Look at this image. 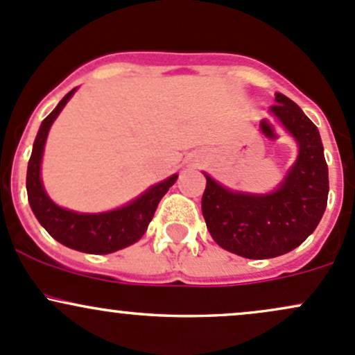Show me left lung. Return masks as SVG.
<instances>
[{"label": "left lung", "instance_id": "left-lung-1", "mask_svg": "<svg viewBox=\"0 0 355 355\" xmlns=\"http://www.w3.org/2000/svg\"><path fill=\"white\" fill-rule=\"evenodd\" d=\"M270 112L300 144V155L279 189L243 194L207 176L201 211L213 240L247 259H270L301 245L322 220L329 198V167L318 128L295 101L276 93Z\"/></svg>", "mask_w": 355, "mask_h": 355}]
</instances>
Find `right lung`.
I'll return each mask as SVG.
<instances>
[{"instance_id": "obj_1", "label": "right lung", "mask_w": 355, "mask_h": 355, "mask_svg": "<svg viewBox=\"0 0 355 355\" xmlns=\"http://www.w3.org/2000/svg\"><path fill=\"white\" fill-rule=\"evenodd\" d=\"M74 91L76 89L69 91L60 100L54 112L42 121L39 133H37L32 155H30L28 161V169H26L28 203L42 227L57 242L64 243V245L71 247L74 250H79V252L110 254L127 245H132L146 234L148 223H150L152 216L157 209L159 201L167 193V189L176 182L178 174L152 186L148 191L137 198L135 201L128 203L127 207L115 209V211L86 215V213H76L57 207L44 191V186H42L40 181V162L49 128H51L52 121L55 120L57 115L62 112V108L74 94Z\"/></svg>"}]
</instances>
